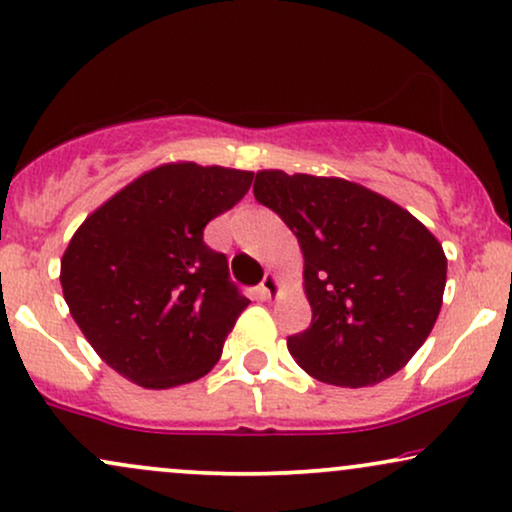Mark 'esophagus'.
Returning <instances> with one entry per match:
<instances>
[{"label": "esophagus", "instance_id": "34e87169", "mask_svg": "<svg viewBox=\"0 0 512 512\" xmlns=\"http://www.w3.org/2000/svg\"><path fill=\"white\" fill-rule=\"evenodd\" d=\"M276 288H279V279H276V274H267L260 283V295L262 300H269L272 295L276 293Z\"/></svg>", "mask_w": 512, "mask_h": 512}]
</instances>
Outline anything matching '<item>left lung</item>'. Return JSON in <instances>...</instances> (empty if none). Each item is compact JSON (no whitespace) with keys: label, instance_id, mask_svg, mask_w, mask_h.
Wrapping results in <instances>:
<instances>
[{"label":"left lung","instance_id":"obj_1","mask_svg":"<svg viewBox=\"0 0 512 512\" xmlns=\"http://www.w3.org/2000/svg\"><path fill=\"white\" fill-rule=\"evenodd\" d=\"M252 193L295 233L305 257L312 324L288 336L295 362L350 389L408 365L446 288V255L427 226L343 178L257 171Z\"/></svg>","mask_w":512,"mask_h":512}]
</instances>
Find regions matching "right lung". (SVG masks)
<instances>
[{
	"label": "right lung",
	"mask_w": 512,
	"mask_h": 512,
	"mask_svg": "<svg viewBox=\"0 0 512 512\" xmlns=\"http://www.w3.org/2000/svg\"><path fill=\"white\" fill-rule=\"evenodd\" d=\"M252 171L164 164L90 214L61 260L71 317L114 372L171 389L217 365L250 300L205 226L250 190Z\"/></svg>",
	"instance_id": "obj_1"
}]
</instances>
